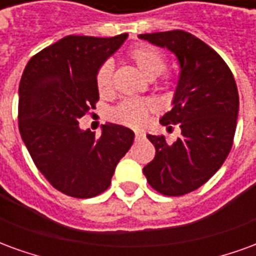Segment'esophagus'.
<instances>
[{
    "instance_id": "esophagus-1",
    "label": "esophagus",
    "mask_w": 256,
    "mask_h": 256,
    "mask_svg": "<svg viewBox=\"0 0 256 256\" xmlns=\"http://www.w3.org/2000/svg\"><path fill=\"white\" fill-rule=\"evenodd\" d=\"M145 137L144 133H141V132H136V137H134V140L136 141H140V140H142Z\"/></svg>"
}]
</instances>
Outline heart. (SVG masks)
<instances>
[{
    "instance_id": "heart-1",
    "label": "heart",
    "mask_w": 256,
    "mask_h": 256,
    "mask_svg": "<svg viewBox=\"0 0 256 256\" xmlns=\"http://www.w3.org/2000/svg\"><path fill=\"white\" fill-rule=\"evenodd\" d=\"M128 58L134 67L146 79L158 78L166 70V58L158 49L146 45L130 49ZM96 86L101 96H110L112 92V67L110 63L101 64L96 74ZM154 110V104L145 100H123L111 112V118L115 122L128 126L141 128L146 123L150 112Z\"/></svg>"
}]
</instances>
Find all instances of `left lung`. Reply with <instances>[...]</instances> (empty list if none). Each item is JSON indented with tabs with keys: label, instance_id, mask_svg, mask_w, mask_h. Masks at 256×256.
Listing matches in <instances>:
<instances>
[{
	"label": "left lung",
	"instance_id": "obj_1",
	"mask_svg": "<svg viewBox=\"0 0 256 256\" xmlns=\"http://www.w3.org/2000/svg\"><path fill=\"white\" fill-rule=\"evenodd\" d=\"M140 38L177 56L180 79L174 106L160 123L181 128V137L172 144L164 136H146L156 154L142 172L162 194L184 196L207 182L230 152L238 114L236 80L225 60L190 32L163 31Z\"/></svg>",
	"mask_w": 256,
	"mask_h": 256
}]
</instances>
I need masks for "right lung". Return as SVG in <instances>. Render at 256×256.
Instances as JSON below:
<instances>
[{"mask_svg": "<svg viewBox=\"0 0 256 256\" xmlns=\"http://www.w3.org/2000/svg\"><path fill=\"white\" fill-rule=\"evenodd\" d=\"M126 38L64 36L34 54L20 79V136L42 176L71 198H94L110 188L133 144L124 126L106 123L96 137L78 122L98 101L97 70Z\"/></svg>", "mask_w": 256, "mask_h": 256, "instance_id": "add662e5", "label": "right lung"}]
</instances>
